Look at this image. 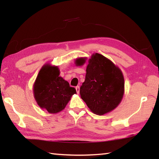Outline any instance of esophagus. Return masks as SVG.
Here are the masks:
<instances>
[{"label":"esophagus","mask_w":159,"mask_h":159,"mask_svg":"<svg viewBox=\"0 0 159 159\" xmlns=\"http://www.w3.org/2000/svg\"><path fill=\"white\" fill-rule=\"evenodd\" d=\"M75 90H76V91H77V94H79V92H80V86H76V87H75Z\"/></svg>","instance_id":"34e87169"}]
</instances>
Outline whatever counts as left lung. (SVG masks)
<instances>
[{
    "instance_id": "left-lung-1",
    "label": "left lung",
    "mask_w": 159,
    "mask_h": 159,
    "mask_svg": "<svg viewBox=\"0 0 159 159\" xmlns=\"http://www.w3.org/2000/svg\"><path fill=\"white\" fill-rule=\"evenodd\" d=\"M85 61L84 58H79L76 65H82ZM80 93L92 113L98 115L109 113L119 105L124 94V77L121 69L107 57L93 54Z\"/></svg>"
}]
</instances>
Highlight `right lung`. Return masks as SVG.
<instances>
[{"label":"right lung","instance_id":"1","mask_svg":"<svg viewBox=\"0 0 159 159\" xmlns=\"http://www.w3.org/2000/svg\"><path fill=\"white\" fill-rule=\"evenodd\" d=\"M59 75L57 66L45 65L34 85V96L38 106L52 114L63 110L71 96L76 94L75 89Z\"/></svg>","mask_w":159,"mask_h":159}]
</instances>
